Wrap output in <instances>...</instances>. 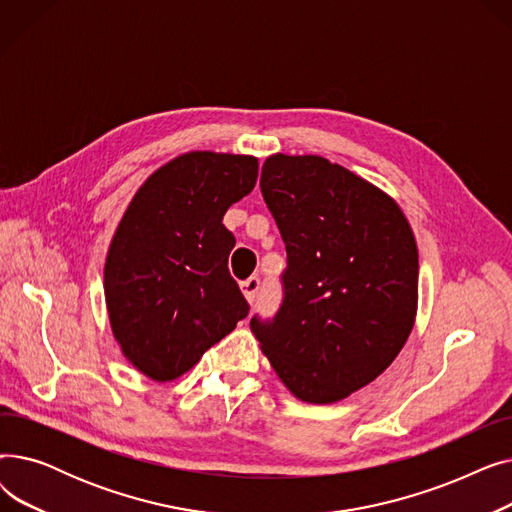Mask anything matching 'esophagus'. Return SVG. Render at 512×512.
I'll return each instance as SVG.
<instances>
[{
  "instance_id": "34e87169",
  "label": "esophagus",
  "mask_w": 512,
  "mask_h": 512,
  "mask_svg": "<svg viewBox=\"0 0 512 512\" xmlns=\"http://www.w3.org/2000/svg\"><path fill=\"white\" fill-rule=\"evenodd\" d=\"M242 288V294H245V299L253 305L257 301V294H259V288H261V282L259 278H249L240 284Z\"/></svg>"
}]
</instances>
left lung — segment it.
I'll list each match as a JSON object with an SVG mask.
<instances>
[{
    "label": "left lung",
    "instance_id": "8db88e82",
    "mask_svg": "<svg viewBox=\"0 0 512 512\" xmlns=\"http://www.w3.org/2000/svg\"><path fill=\"white\" fill-rule=\"evenodd\" d=\"M259 184L288 267L280 311L251 330L294 396L332 405L384 373L415 326V234L382 188L326 157L270 155Z\"/></svg>",
    "mask_w": 512,
    "mask_h": 512
}]
</instances>
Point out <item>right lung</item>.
Instances as JSON below:
<instances>
[{
	"mask_svg": "<svg viewBox=\"0 0 512 512\" xmlns=\"http://www.w3.org/2000/svg\"><path fill=\"white\" fill-rule=\"evenodd\" d=\"M253 155L191 151L155 170L128 203L103 265L105 307L122 355L172 382L228 336L249 305L228 272V207L257 182Z\"/></svg>",
	"mask_w": 512,
	"mask_h": 512,
	"instance_id": "right-lung-1",
	"label": "right lung"
}]
</instances>
